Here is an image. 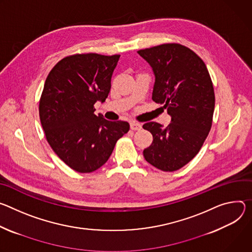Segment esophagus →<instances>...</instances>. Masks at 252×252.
I'll use <instances>...</instances> for the list:
<instances>
[{
  "label": "esophagus",
  "mask_w": 252,
  "mask_h": 252,
  "mask_svg": "<svg viewBox=\"0 0 252 252\" xmlns=\"http://www.w3.org/2000/svg\"><path fill=\"white\" fill-rule=\"evenodd\" d=\"M130 128L132 129V130H134V131H136V130H140L141 128H142V126L139 124V123H136V122H131L130 123Z\"/></svg>",
  "instance_id": "esophagus-1"
}]
</instances>
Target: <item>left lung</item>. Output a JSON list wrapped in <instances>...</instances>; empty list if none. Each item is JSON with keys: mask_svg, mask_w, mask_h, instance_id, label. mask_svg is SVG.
Wrapping results in <instances>:
<instances>
[{"mask_svg": "<svg viewBox=\"0 0 252 252\" xmlns=\"http://www.w3.org/2000/svg\"><path fill=\"white\" fill-rule=\"evenodd\" d=\"M155 76L152 100L164 105L171 122L143 125L153 136L144 149L145 160L162 171H176L191 161L211 129L215 105L206 65L189 48L163 44L137 52Z\"/></svg>", "mask_w": 252, "mask_h": 252, "instance_id": "1", "label": "left lung"}]
</instances>
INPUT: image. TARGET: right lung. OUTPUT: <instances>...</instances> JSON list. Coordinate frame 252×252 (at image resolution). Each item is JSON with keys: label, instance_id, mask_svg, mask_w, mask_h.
Segmentation results:
<instances>
[{"label": "right lung", "instance_id": "right-lung-1", "mask_svg": "<svg viewBox=\"0 0 252 252\" xmlns=\"http://www.w3.org/2000/svg\"><path fill=\"white\" fill-rule=\"evenodd\" d=\"M119 58L93 53L69 56L46 79L39 105L41 124L54 152L77 172L100 168L129 131L126 121L94 114V104L108 97Z\"/></svg>", "mask_w": 252, "mask_h": 252}]
</instances>
